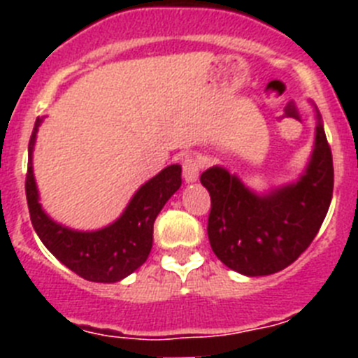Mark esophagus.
I'll list each match as a JSON object with an SVG mask.
<instances>
[{"mask_svg":"<svg viewBox=\"0 0 358 358\" xmlns=\"http://www.w3.org/2000/svg\"><path fill=\"white\" fill-rule=\"evenodd\" d=\"M199 170H201V164L194 157H185L182 159V177L188 185L195 182L199 179Z\"/></svg>","mask_w":358,"mask_h":358,"instance_id":"1","label":"esophagus"}]
</instances>
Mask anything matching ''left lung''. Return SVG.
<instances>
[{
    "label": "left lung",
    "mask_w": 358,
    "mask_h": 358,
    "mask_svg": "<svg viewBox=\"0 0 358 358\" xmlns=\"http://www.w3.org/2000/svg\"><path fill=\"white\" fill-rule=\"evenodd\" d=\"M314 110V147L296 181L256 192L220 164L202 172L201 182L211 195L208 238L231 271L249 278L283 271L317 235L334 194V161L315 106Z\"/></svg>",
    "instance_id": "left-lung-1"
}]
</instances>
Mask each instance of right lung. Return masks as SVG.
<instances>
[{
    "instance_id": "add662e5",
    "label": "right lung",
    "mask_w": 358,
    "mask_h": 358,
    "mask_svg": "<svg viewBox=\"0 0 358 358\" xmlns=\"http://www.w3.org/2000/svg\"><path fill=\"white\" fill-rule=\"evenodd\" d=\"M43 118H37L28 143L27 201L31 226L57 260L87 281L116 283L147 262L154 220L181 188V164H170L136 189L116 220L98 229L80 231L57 222L44 211L34 176V148Z\"/></svg>"
}]
</instances>
